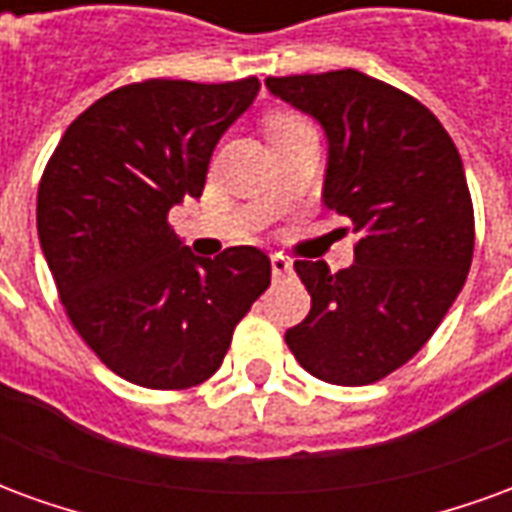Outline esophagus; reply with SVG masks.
Masks as SVG:
<instances>
[{"instance_id": "esophagus-1", "label": "esophagus", "mask_w": 512, "mask_h": 512, "mask_svg": "<svg viewBox=\"0 0 512 512\" xmlns=\"http://www.w3.org/2000/svg\"><path fill=\"white\" fill-rule=\"evenodd\" d=\"M290 268H293V263H290L288 257L271 255V271H274V277H285V274H290Z\"/></svg>"}]
</instances>
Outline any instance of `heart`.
<instances>
[{
    "instance_id": "heart-1",
    "label": "heart",
    "mask_w": 512,
    "mask_h": 512,
    "mask_svg": "<svg viewBox=\"0 0 512 512\" xmlns=\"http://www.w3.org/2000/svg\"><path fill=\"white\" fill-rule=\"evenodd\" d=\"M293 123H301V120H296V117H290V115H277V117H271L268 128H271V131H277V128H288L293 126Z\"/></svg>"
}]
</instances>
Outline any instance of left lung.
I'll list each match as a JSON object with an SVG mask.
<instances>
[{
  "instance_id": "left-lung-1",
  "label": "left lung",
  "mask_w": 512,
  "mask_h": 512,
  "mask_svg": "<svg viewBox=\"0 0 512 512\" xmlns=\"http://www.w3.org/2000/svg\"><path fill=\"white\" fill-rule=\"evenodd\" d=\"M266 87L323 126V202L359 235L354 266L337 274L296 260L312 307L285 343L326 384H376L433 337L472 266L458 147L428 106L354 68L268 76Z\"/></svg>"
}]
</instances>
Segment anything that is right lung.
Segmentation results:
<instances>
[{
    "mask_svg": "<svg viewBox=\"0 0 512 512\" xmlns=\"http://www.w3.org/2000/svg\"><path fill=\"white\" fill-rule=\"evenodd\" d=\"M257 90L255 76L117 87L73 120L43 169L38 235L62 307L131 384L208 381L271 285L266 252L230 246L197 257L167 222L183 197H200L213 147Z\"/></svg>",
    "mask_w": 512,
    "mask_h": 512,
    "instance_id": "obj_1",
    "label": "right lung"
}]
</instances>
